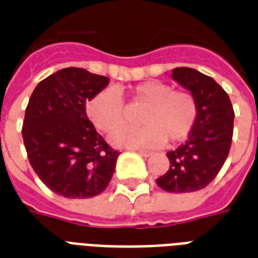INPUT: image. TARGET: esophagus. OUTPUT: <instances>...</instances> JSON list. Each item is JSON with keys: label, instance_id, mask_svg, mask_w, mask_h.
Returning a JSON list of instances; mask_svg holds the SVG:
<instances>
[{"label": "esophagus", "instance_id": "esophagus-1", "mask_svg": "<svg viewBox=\"0 0 258 258\" xmlns=\"http://www.w3.org/2000/svg\"><path fill=\"white\" fill-rule=\"evenodd\" d=\"M138 154H141L142 157H150L153 155V151H147V150H137Z\"/></svg>", "mask_w": 258, "mask_h": 258}]
</instances>
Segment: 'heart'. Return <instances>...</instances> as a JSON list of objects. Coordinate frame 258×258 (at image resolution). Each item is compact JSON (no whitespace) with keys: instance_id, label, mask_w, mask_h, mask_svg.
<instances>
[{"instance_id":"1","label":"heart","mask_w":258,"mask_h":258,"mask_svg":"<svg viewBox=\"0 0 258 258\" xmlns=\"http://www.w3.org/2000/svg\"><path fill=\"white\" fill-rule=\"evenodd\" d=\"M134 105L146 107L141 128H123L111 135L116 146L154 147L188 137L198 117V103L187 89H174L159 80L137 84L130 91ZM87 116L101 133H111L128 120V111L117 91L105 88L87 101Z\"/></svg>"}]
</instances>
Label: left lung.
<instances>
[{
    "label": "left lung",
    "mask_w": 258,
    "mask_h": 258,
    "mask_svg": "<svg viewBox=\"0 0 258 258\" xmlns=\"http://www.w3.org/2000/svg\"><path fill=\"white\" fill-rule=\"evenodd\" d=\"M172 79L196 96L198 117L187 141L167 153L170 167L157 183L169 192L198 191L216 178L228 158L234 111L228 93L210 76L180 67L172 70Z\"/></svg>",
    "instance_id": "obj_1"
}]
</instances>
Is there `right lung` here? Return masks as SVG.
<instances>
[{
	"label": "right lung",
	"instance_id": "add662e5",
	"mask_svg": "<svg viewBox=\"0 0 258 258\" xmlns=\"http://www.w3.org/2000/svg\"><path fill=\"white\" fill-rule=\"evenodd\" d=\"M109 79L83 68H64L37 84L26 105L22 139L41 182L66 198H91L104 191L119 151L93 127L86 103Z\"/></svg>",
	"mask_w": 258,
	"mask_h": 258
}]
</instances>
